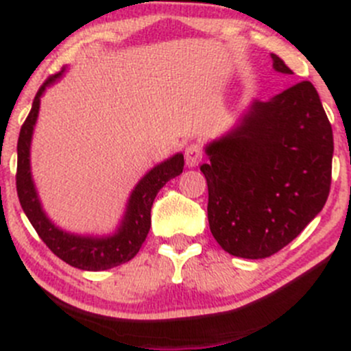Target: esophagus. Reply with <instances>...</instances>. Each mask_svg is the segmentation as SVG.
Wrapping results in <instances>:
<instances>
[{
    "instance_id": "1",
    "label": "esophagus",
    "mask_w": 351,
    "mask_h": 351,
    "mask_svg": "<svg viewBox=\"0 0 351 351\" xmlns=\"http://www.w3.org/2000/svg\"><path fill=\"white\" fill-rule=\"evenodd\" d=\"M186 165L187 167H196L197 164L202 160V149L197 143H191L186 149Z\"/></svg>"
}]
</instances>
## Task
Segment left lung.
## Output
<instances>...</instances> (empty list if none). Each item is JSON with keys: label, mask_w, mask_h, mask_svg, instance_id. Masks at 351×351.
<instances>
[{"label": "left lung", "mask_w": 351, "mask_h": 351, "mask_svg": "<svg viewBox=\"0 0 351 351\" xmlns=\"http://www.w3.org/2000/svg\"><path fill=\"white\" fill-rule=\"evenodd\" d=\"M270 57L277 72L292 74L280 57ZM204 150L209 230L230 255L277 254L330 194L333 130L309 81L254 101L240 123Z\"/></svg>", "instance_id": "obj_1"}]
</instances>
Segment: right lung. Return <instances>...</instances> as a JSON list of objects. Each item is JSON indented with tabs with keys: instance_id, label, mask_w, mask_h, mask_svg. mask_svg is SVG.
Here are the masks:
<instances>
[{
	"instance_id": "add662e5",
	"label": "right lung",
	"mask_w": 351,
	"mask_h": 351,
	"mask_svg": "<svg viewBox=\"0 0 351 351\" xmlns=\"http://www.w3.org/2000/svg\"><path fill=\"white\" fill-rule=\"evenodd\" d=\"M62 72L50 75L43 82L35 96L30 113L20 130L16 147V193L21 208H23L27 218L30 219L32 226L53 254L75 269L99 272V270L121 265L138 254L140 247L149 234L152 225L150 211L155 196L169 180L182 174L184 155L176 154L174 157L160 162L138 180L126 202V211L123 215L120 226L113 234L89 237V234H75L60 230L59 226L50 221V218L43 211L40 199H38V193L35 189L30 171V145L35 123L38 118V110H40V97L43 91L62 75Z\"/></svg>"
}]
</instances>
